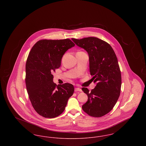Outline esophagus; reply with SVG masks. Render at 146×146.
<instances>
[{
  "instance_id": "esophagus-1",
  "label": "esophagus",
  "mask_w": 146,
  "mask_h": 146,
  "mask_svg": "<svg viewBox=\"0 0 146 146\" xmlns=\"http://www.w3.org/2000/svg\"><path fill=\"white\" fill-rule=\"evenodd\" d=\"M74 91H76V92H77V91H82V89H80V88H75V89H74Z\"/></svg>"
}]
</instances>
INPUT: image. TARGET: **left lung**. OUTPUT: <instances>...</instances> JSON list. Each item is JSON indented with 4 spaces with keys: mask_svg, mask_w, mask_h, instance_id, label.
Instances as JSON below:
<instances>
[{
    "mask_svg": "<svg viewBox=\"0 0 146 146\" xmlns=\"http://www.w3.org/2000/svg\"><path fill=\"white\" fill-rule=\"evenodd\" d=\"M72 40L87 51L91 79L96 83L91 91L82 89L88 97L83 110L91 117H102L111 111L120 96L121 76L117 57L108 43L96 37Z\"/></svg>",
    "mask_w": 146,
    "mask_h": 146,
    "instance_id": "obj_1",
    "label": "left lung"
}]
</instances>
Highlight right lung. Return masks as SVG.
I'll return each instance as SVG.
<instances>
[{
  "label": "right lung",
  "instance_id": "obj_1",
  "mask_svg": "<svg viewBox=\"0 0 146 146\" xmlns=\"http://www.w3.org/2000/svg\"><path fill=\"white\" fill-rule=\"evenodd\" d=\"M75 44L69 39L41 40L31 49L26 64V85L32 106L39 115L53 118L64 111L74 88L70 83L57 85L52 73L58 68L64 53Z\"/></svg>",
  "mask_w": 146,
  "mask_h": 146
}]
</instances>
